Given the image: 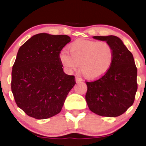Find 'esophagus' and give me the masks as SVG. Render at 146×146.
<instances>
[{
    "label": "esophagus",
    "mask_w": 146,
    "mask_h": 146,
    "mask_svg": "<svg viewBox=\"0 0 146 146\" xmlns=\"http://www.w3.org/2000/svg\"><path fill=\"white\" fill-rule=\"evenodd\" d=\"M75 82H76L77 83H80L82 82V79L80 78H78V77H77V78H75Z\"/></svg>",
    "instance_id": "34e87169"
}]
</instances>
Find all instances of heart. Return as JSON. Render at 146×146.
<instances>
[{"mask_svg":"<svg viewBox=\"0 0 146 146\" xmlns=\"http://www.w3.org/2000/svg\"><path fill=\"white\" fill-rule=\"evenodd\" d=\"M68 52L61 51L59 60L68 71L80 70L84 78L95 80L104 75L114 61V50L105 41L78 40L68 46Z\"/></svg>","mask_w":146,"mask_h":146,"instance_id":"b5f03b06","label":"heart"}]
</instances>
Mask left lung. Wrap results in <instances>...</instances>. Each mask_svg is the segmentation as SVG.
<instances>
[{"instance_id": "left-lung-1", "label": "left lung", "mask_w": 146, "mask_h": 146, "mask_svg": "<svg viewBox=\"0 0 146 146\" xmlns=\"http://www.w3.org/2000/svg\"><path fill=\"white\" fill-rule=\"evenodd\" d=\"M105 41L114 50V61L104 75L86 82L87 105L93 113L103 117H118L133 104L137 90V69L132 53L115 36H93Z\"/></svg>"}]
</instances>
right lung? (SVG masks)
<instances>
[{
    "label": "right lung",
    "mask_w": 146,
    "mask_h": 146,
    "mask_svg": "<svg viewBox=\"0 0 146 146\" xmlns=\"http://www.w3.org/2000/svg\"><path fill=\"white\" fill-rule=\"evenodd\" d=\"M71 41L66 35H34L18 49L11 72V91L16 104L29 117L44 119L57 115L75 77L66 74L59 54Z\"/></svg>",
    "instance_id": "right-lung-1"
}]
</instances>
